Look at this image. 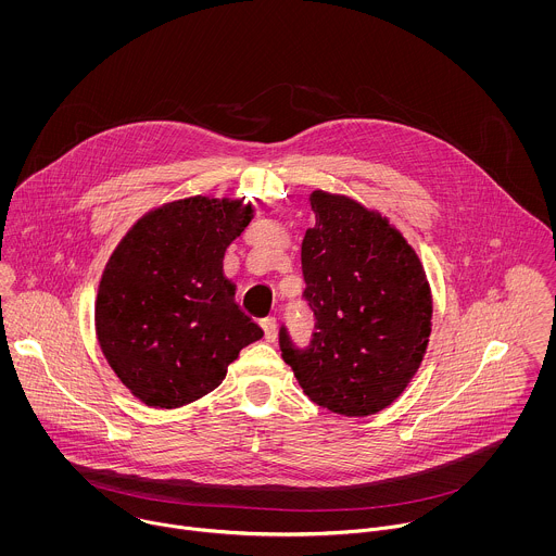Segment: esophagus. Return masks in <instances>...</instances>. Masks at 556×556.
<instances>
[{
  "instance_id": "34e87169",
  "label": "esophagus",
  "mask_w": 556,
  "mask_h": 556,
  "mask_svg": "<svg viewBox=\"0 0 556 556\" xmlns=\"http://www.w3.org/2000/svg\"><path fill=\"white\" fill-rule=\"evenodd\" d=\"M261 327H263V333H265V340L267 342H274L276 336H278V327H276V318L265 317L261 318Z\"/></svg>"
}]
</instances>
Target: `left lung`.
Masks as SVG:
<instances>
[{
    "mask_svg": "<svg viewBox=\"0 0 556 556\" xmlns=\"http://www.w3.org/2000/svg\"><path fill=\"white\" fill-rule=\"evenodd\" d=\"M317 225L302 241L304 298L315 313L306 349L280 327V351L304 394L346 417L388 408L428 349L432 293L394 225L351 197L315 190Z\"/></svg>",
    "mask_w": 556,
    "mask_h": 556,
    "instance_id": "8db88e82",
    "label": "left lung"
}]
</instances>
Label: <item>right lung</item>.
<instances>
[{
  "instance_id": "obj_1",
  "label": "right lung",
  "mask_w": 556,
  "mask_h": 556,
  "mask_svg": "<svg viewBox=\"0 0 556 556\" xmlns=\"http://www.w3.org/2000/svg\"><path fill=\"white\" fill-rule=\"evenodd\" d=\"M254 218L239 199L188 197L139 218L109 256L96 336L130 394L177 408L214 392L263 329L236 304L223 261Z\"/></svg>"
}]
</instances>
